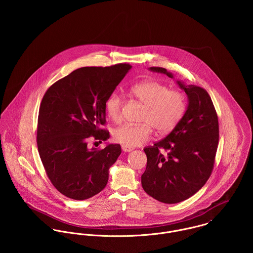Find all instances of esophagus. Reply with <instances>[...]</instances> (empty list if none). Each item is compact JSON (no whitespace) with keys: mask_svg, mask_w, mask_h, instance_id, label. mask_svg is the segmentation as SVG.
<instances>
[{"mask_svg":"<svg viewBox=\"0 0 253 253\" xmlns=\"http://www.w3.org/2000/svg\"><path fill=\"white\" fill-rule=\"evenodd\" d=\"M122 149H123V151H124V152H131V151L133 150V148L128 147V146H125V145H123V146H122Z\"/></svg>","mask_w":253,"mask_h":253,"instance_id":"esophagus-1","label":"esophagus"}]
</instances>
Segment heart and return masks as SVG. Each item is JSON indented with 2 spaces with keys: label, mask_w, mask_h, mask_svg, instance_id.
<instances>
[{
  "label": "heart",
  "mask_w": 253,
  "mask_h": 253,
  "mask_svg": "<svg viewBox=\"0 0 253 253\" xmlns=\"http://www.w3.org/2000/svg\"><path fill=\"white\" fill-rule=\"evenodd\" d=\"M131 94L145 106L141 121L144 124H126L114 130L115 141L134 147L149 139L153 127L159 133L171 131L180 122L186 111V97L180 90L171 89L157 81H145L131 87ZM124 98L112 93L105 103L109 118L119 123L123 119Z\"/></svg>",
  "instance_id": "1"
}]
</instances>
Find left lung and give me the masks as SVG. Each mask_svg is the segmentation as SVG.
<instances>
[{
  "label": "left lung",
  "mask_w": 253,
  "mask_h": 253,
  "mask_svg": "<svg viewBox=\"0 0 253 253\" xmlns=\"http://www.w3.org/2000/svg\"><path fill=\"white\" fill-rule=\"evenodd\" d=\"M150 70L173 78L162 67ZM177 84L189 98L183 118L165 139L144 148L147 167L141 176L142 187L165 204L183 202L206 184L213 170L219 141L218 117L208 91L180 81ZM162 148L166 154L160 152Z\"/></svg>",
  "instance_id": "obj_1"
}]
</instances>
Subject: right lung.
I'll return each mask as SVG.
<instances>
[{"label": "right lung", "instance_id": "1", "mask_svg": "<svg viewBox=\"0 0 253 253\" xmlns=\"http://www.w3.org/2000/svg\"><path fill=\"white\" fill-rule=\"evenodd\" d=\"M130 68L127 63L79 68L45 91L39 109L38 151L48 179L62 195L82 201L105 188L121 145L97 149L87 143L110 137L101 128L105 103Z\"/></svg>", "mask_w": 253, "mask_h": 253}]
</instances>
